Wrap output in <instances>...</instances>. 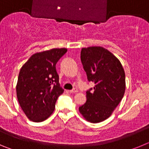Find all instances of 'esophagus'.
<instances>
[{
  "label": "esophagus",
  "mask_w": 149,
  "mask_h": 149,
  "mask_svg": "<svg viewBox=\"0 0 149 149\" xmlns=\"http://www.w3.org/2000/svg\"><path fill=\"white\" fill-rule=\"evenodd\" d=\"M69 92H70L71 93H77V92H78V90H77V89H76V88H74L73 89L70 90V91H69Z\"/></svg>",
  "instance_id": "esophagus-1"
}]
</instances>
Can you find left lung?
I'll list each match as a JSON object with an SVG mask.
<instances>
[{
  "label": "left lung",
  "mask_w": 149,
  "mask_h": 149,
  "mask_svg": "<svg viewBox=\"0 0 149 149\" xmlns=\"http://www.w3.org/2000/svg\"><path fill=\"white\" fill-rule=\"evenodd\" d=\"M81 60L94 91L86 92V103L79 107L84 118L92 123L104 121L111 116L123 98L125 74L120 61L100 46L83 48Z\"/></svg>",
  "instance_id": "8db88e82"
}]
</instances>
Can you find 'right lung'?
Returning <instances> with one entry per match:
<instances>
[{
	"mask_svg": "<svg viewBox=\"0 0 149 149\" xmlns=\"http://www.w3.org/2000/svg\"><path fill=\"white\" fill-rule=\"evenodd\" d=\"M67 48H53L34 54L23 65L16 85L18 101L30 120L41 122L53 113L64 92L59 83L56 64Z\"/></svg>",
	"mask_w": 149,
	"mask_h": 149,
	"instance_id": "right-lung-1",
	"label": "right lung"
}]
</instances>
